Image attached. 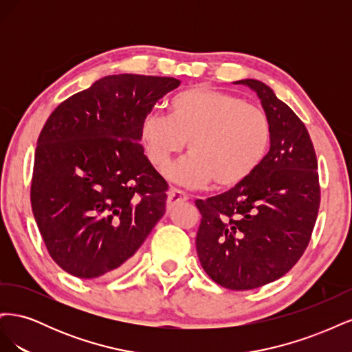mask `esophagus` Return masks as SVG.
Wrapping results in <instances>:
<instances>
[{
	"label": "esophagus",
	"instance_id": "obj_1",
	"mask_svg": "<svg viewBox=\"0 0 352 352\" xmlns=\"http://www.w3.org/2000/svg\"><path fill=\"white\" fill-rule=\"evenodd\" d=\"M188 199V195L184 192V190L176 189V188H170L167 192V204L168 206H175L177 202H185Z\"/></svg>",
	"mask_w": 352,
	"mask_h": 352
}]
</instances>
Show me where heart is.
<instances>
[{"instance_id": "obj_1", "label": "heart", "mask_w": 352, "mask_h": 352, "mask_svg": "<svg viewBox=\"0 0 352 352\" xmlns=\"http://www.w3.org/2000/svg\"><path fill=\"white\" fill-rule=\"evenodd\" d=\"M167 116L153 113L140 127L148 162L157 170L184 150L190 151L167 170V176L186 186L214 180L230 189L251 177L272 144V122L265 111L241 97L208 87H192L167 101Z\"/></svg>"}]
</instances>
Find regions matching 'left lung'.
Masks as SVG:
<instances>
[{
    "label": "left lung",
    "mask_w": 352,
    "mask_h": 352,
    "mask_svg": "<svg viewBox=\"0 0 352 352\" xmlns=\"http://www.w3.org/2000/svg\"><path fill=\"white\" fill-rule=\"evenodd\" d=\"M252 89L272 122V144L251 177L228 192L197 199V252L210 278L248 291L282 278L310 242L320 206L317 158L305 124L267 85Z\"/></svg>",
    "instance_id": "left-lung-1"
}]
</instances>
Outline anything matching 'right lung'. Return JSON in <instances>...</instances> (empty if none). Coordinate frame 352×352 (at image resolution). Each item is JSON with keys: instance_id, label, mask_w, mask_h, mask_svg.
I'll return each mask as SVG.
<instances>
[{"instance_id": "1", "label": "right lung", "mask_w": 352, "mask_h": 352, "mask_svg": "<svg viewBox=\"0 0 352 352\" xmlns=\"http://www.w3.org/2000/svg\"><path fill=\"white\" fill-rule=\"evenodd\" d=\"M175 78L111 74L51 113L35 151L30 202L60 267L80 279L123 272L166 212L167 182L140 127Z\"/></svg>"}]
</instances>
